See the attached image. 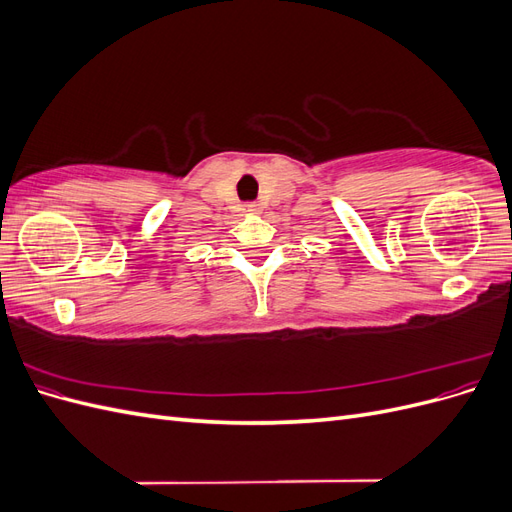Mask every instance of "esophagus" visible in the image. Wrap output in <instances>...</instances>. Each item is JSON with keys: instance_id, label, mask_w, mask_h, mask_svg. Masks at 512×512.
I'll return each mask as SVG.
<instances>
[{"instance_id": "1", "label": "esophagus", "mask_w": 512, "mask_h": 512, "mask_svg": "<svg viewBox=\"0 0 512 512\" xmlns=\"http://www.w3.org/2000/svg\"><path fill=\"white\" fill-rule=\"evenodd\" d=\"M243 211H245V213H256V211H258V205H256V203H247V205L243 207Z\"/></svg>"}]
</instances>
